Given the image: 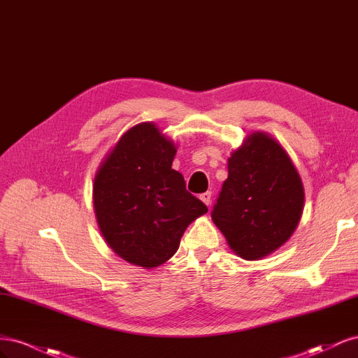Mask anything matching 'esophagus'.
<instances>
[{"label":"esophagus","instance_id":"34e87169","mask_svg":"<svg viewBox=\"0 0 358 358\" xmlns=\"http://www.w3.org/2000/svg\"><path fill=\"white\" fill-rule=\"evenodd\" d=\"M200 199H201V201H203L204 204L210 206V201H212V192H210V191H206V192H203L201 196H200Z\"/></svg>","mask_w":358,"mask_h":358}]
</instances>
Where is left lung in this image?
<instances>
[{
	"instance_id": "8db88e82",
	"label": "left lung",
	"mask_w": 358,
	"mask_h": 358,
	"mask_svg": "<svg viewBox=\"0 0 358 358\" xmlns=\"http://www.w3.org/2000/svg\"><path fill=\"white\" fill-rule=\"evenodd\" d=\"M303 203L301 179L284 148L255 131L229 158L212 220L237 255L259 259L294 233Z\"/></svg>"
}]
</instances>
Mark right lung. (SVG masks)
<instances>
[{"label":"right lung","mask_w":358,"mask_h":358,"mask_svg":"<svg viewBox=\"0 0 358 358\" xmlns=\"http://www.w3.org/2000/svg\"><path fill=\"white\" fill-rule=\"evenodd\" d=\"M176 148L152 122L119 138L94 179L96 222L113 252L145 268L178 251L187 227L208 208L171 169Z\"/></svg>","instance_id":"obj_1"}]
</instances>
